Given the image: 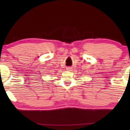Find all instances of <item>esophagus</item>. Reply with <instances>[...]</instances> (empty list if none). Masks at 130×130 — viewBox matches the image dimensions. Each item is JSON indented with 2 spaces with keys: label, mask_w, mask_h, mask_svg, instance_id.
I'll use <instances>...</instances> for the list:
<instances>
[{
  "label": "esophagus",
  "mask_w": 130,
  "mask_h": 130,
  "mask_svg": "<svg viewBox=\"0 0 130 130\" xmlns=\"http://www.w3.org/2000/svg\"><path fill=\"white\" fill-rule=\"evenodd\" d=\"M66 69H67V70H68V71H71L72 70V69H73L72 67H67Z\"/></svg>",
  "instance_id": "esophagus-1"
}]
</instances>
